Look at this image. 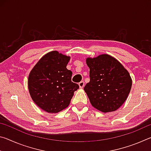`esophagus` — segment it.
I'll use <instances>...</instances> for the list:
<instances>
[{
	"mask_svg": "<svg viewBox=\"0 0 151 151\" xmlns=\"http://www.w3.org/2000/svg\"><path fill=\"white\" fill-rule=\"evenodd\" d=\"M78 85H79V87L81 88H83L84 87V86H85V82L84 81H81L80 83H78Z\"/></svg>",
	"mask_w": 151,
	"mask_h": 151,
	"instance_id": "esophagus-1",
	"label": "esophagus"
}]
</instances>
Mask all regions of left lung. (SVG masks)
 I'll list each match as a JSON object with an SVG mask.
<instances>
[{"label":"left lung","mask_w":151,"mask_h":151,"mask_svg":"<svg viewBox=\"0 0 151 151\" xmlns=\"http://www.w3.org/2000/svg\"><path fill=\"white\" fill-rule=\"evenodd\" d=\"M90 82L84 88L92 106L102 112H113L127 100L132 78L122 64L112 56L103 54L86 58Z\"/></svg>","instance_id":"left-lung-1"}]
</instances>
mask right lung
Returning a JSON list of instances; mask_svg holds the SVG:
<instances>
[{"instance_id": "1", "label": "right lung", "mask_w": 151, "mask_h": 151, "mask_svg": "<svg viewBox=\"0 0 151 151\" xmlns=\"http://www.w3.org/2000/svg\"><path fill=\"white\" fill-rule=\"evenodd\" d=\"M70 59L58 51H51L38 61L29 75L28 88L32 101L48 113L66 109L79 88L71 81L72 71L66 68Z\"/></svg>"}]
</instances>
